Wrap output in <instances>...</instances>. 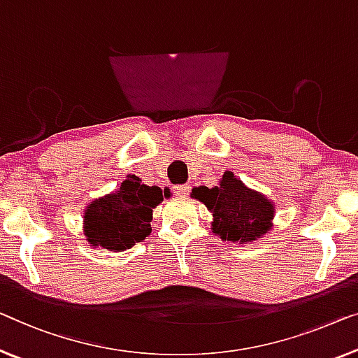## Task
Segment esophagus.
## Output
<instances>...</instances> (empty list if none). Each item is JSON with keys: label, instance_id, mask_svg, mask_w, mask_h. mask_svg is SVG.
I'll return each mask as SVG.
<instances>
[{"label": "esophagus", "instance_id": "obj_1", "mask_svg": "<svg viewBox=\"0 0 358 358\" xmlns=\"http://www.w3.org/2000/svg\"><path fill=\"white\" fill-rule=\"evenodd\" d=\"M173 193L177 194V196H180V197H183V196H186L189 193V186L188 185H177V186H173Z\"/></svg>", "mask_w": 358, "mask_h": 358}]
</instances>
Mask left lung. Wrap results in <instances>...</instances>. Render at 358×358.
I'll return each instance as SVG.
<instances>
[{
  "label": "left lung",
  "mask_w": 358,
  "mask_h": 358,
  "mask_svg": "<svg viewBox=\"0 0 358 358\" xmlns=\"http://www.w3.org/2000/svg\"><path fill=\"white\" fill-rule=\"evenodd\" d=\"M193 197L212 212L213 233L223 241H254L271 228L275 210L271 202L246 188L231 172L223 173L222 183L215 188H194Z\"/></svg>",
  "instance_id": "left-lung-1"
}]
</instances>
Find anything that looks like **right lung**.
Masks as SVG:
<instances>
[{"mask_svg":"<svg viewBox=\"0 0 358 358\" xmlns=\"http://www.w3.org/2000/svg\"><path fill=\"white\" fill-rule=\"evenodd\" d=\"M159 186H146L128 177L115 193L93 201L85 212V234L90 244L103 249H130L151 233L152 209L164 199Z\"/></svg>","mask_w":358,"mask_h":358,"instance_id":"obj_1","label":"right lung"}]
</instances>
